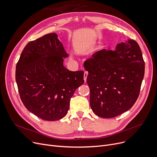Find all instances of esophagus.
Instances as JSON below:
<instances>
[{"label": "esophagus", "mask_w": 157, "mask_h": 157, "mask_svg": "<svg viewBox=\"0 0 157 157\" xmlns=\"http://www.w3.org/2000/svg\"><path fill=\"white\" fill-rule=\"evenodd\" d=\"M87 76H88V72H85V73H84V80H85V82L86 81Z\"/></svg>", "instance_id": "esophagus-1"}]
</instances>
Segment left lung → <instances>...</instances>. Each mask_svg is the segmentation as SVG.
I'll return each mask as SVG.
<instances>
[{
    "label": "left lung",
    "instance_id": "1",
    "mask_svg": "<svg viewBox=\"0 0 157 157\" xmlns=\"http://www.w3.org/2000/svg\"><path fill=\"white\" fill-rule=\"evenodd\" d=\"M86 62L94 113L111 118L129 110L137 99L144 74V62L136 41L125 40L114 51L103 49Z\"/></svg>",
    "mask_w": 157,
    "mask_h": 157
}]
</instances>
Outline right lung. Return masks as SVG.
<instances>
[{
    "label": "right lung",
    "instance_id": "right-lung-1",
    "mask_svg": "<svg viewBox=\"0 0 157 157\" xmlns=\"http://www.w3.org/2000/svg\"><path fill=\"white\" fill-rule=\"evenodd\" d=\"M69 55L55 33L30 41L16 67V81L25 108L47 121L67 114L74 92L84 83V72L63 66Z\"/></svg>",
    "mask_w": 157,
    "mask_h": 157
}]
</instances>
